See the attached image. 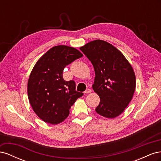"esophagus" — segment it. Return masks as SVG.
I'll list each match as a JSON object with an SVG mask.
<instances>
[{
	"instance_id": "34e87169",
	"label": "esophagus",
	"mask_w": 161,
	"mask_h": 161,
	"mask_svg": "<svg viewBox=\"0 0 161 161\" xmlns=\"http://www.w3.org/2000/svg\"><path fill=\"white\" fill-rule=\"evenodd\" d=\"M91 90L90 89H87L85 91V94H88V93H91Z\"/></svg>"
}]
</instances>
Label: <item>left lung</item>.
Here are the masks:
<instances>
[{"label": "left lung", "mask_w": 161, "mask_h": 161, "mask_svg": "<svg viewBox=\"0 0 161 161\" xmlns=\"http://www.w3.org/2000/svg\"><path fill=\"white\" fill-rule=\"evenodd\" d=\"M80 50L95 70L92 87L100 97L96 112L109 119L119 116L132 99L136 89V76L130 63L118 48L103 40L91 41Z\"/></svg>", "instance_id": "1"}]
</instances>
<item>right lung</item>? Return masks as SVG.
I'll return each instance as SVG.
<instances>
[{
	"label": "right lung",
	"mask_w": 161,
	"mask_h": 161,
	"mask_svg": "<svg viewBox=\"0 0 161 161\" xmlns=\"http://www.w3.org/2000/svg\"><path fill=\"white\" fill-rule=\"evenodd\" d=\"M82 53L73 47L53 46L36 63L27 82L28 99L36 114L43 121L58 124L69 116L71 106L82 92L74 80L63 79V70Z\"/></svg>",
	"instance_id": "1"
}]
</instances>
